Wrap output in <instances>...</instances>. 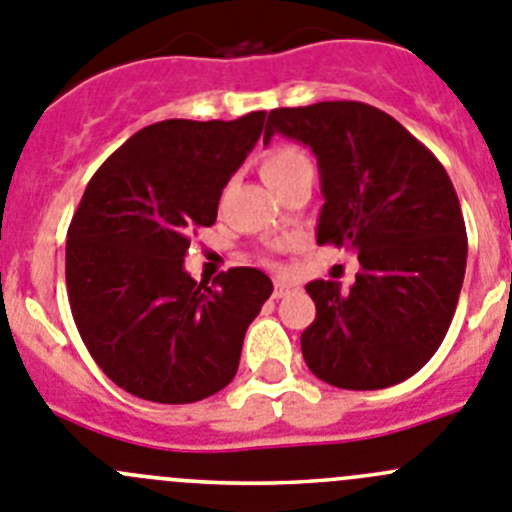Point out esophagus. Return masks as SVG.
<instances>
[{"instance_id": "obj_1", "label": "esophagus", "mask_w": 512, "mask_h": 512, "mask_svg": "<svg viewBox=\"0 0 512 512\" xmlns=\"http://www.w3.org/2000/svg\"><path fill=\"white\" fill-rule=\"evenodd\" d=\"M290 293H298V285L278 280V283H275V290H272V298H285V295H290Z\"/></svg>"}]
</instances>
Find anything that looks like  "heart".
I'll use <instances>...</instances> for the list:
<instances>
[{"mask_svg": "<svg viewBox=\"0 0 512 512\" xmlns=\"http://www.w3.org/2000/svg\"><path fill=\"white\" fill-rule=\"evenodd\" d=\"M260 174L275 191L285 189L300 176L313 174V164L298 146L290 143H275L260 156Z\"/></svg>", "mask_w": 512, "mask_h": 512, "instance_id": "obj_1", "label": "heart"}]
</instances>
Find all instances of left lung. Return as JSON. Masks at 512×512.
I'll list each match as a JSON object with an SVG mask.
<instances>
[{
	"label": "left lung",
	"instance_id": "left-lung-1",
	"mask_svg": "<svg viewBox=\"0 0 512 512\" xmlns=\"http://www.w3.org/2000/svg\"><path fill=\"white\" fill-rule=\"evenodd\" d=\"M272 133L313 148L326 204L318 245L356 252L351 290L305 285L315 321L300 336L308 369L338 389H386L437 353L460 300L467 232L437 156L389 113L358 100L275 108Z\"/></svg>",
	"mask_w": 512,
	"mask_h": 512
}]
</instances>
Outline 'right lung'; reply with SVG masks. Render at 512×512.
<instances>
[{"mask_svg":"<svg viewBox=\"0 0 512 512\" xmlns=\"http://www.w3.org/2000/svg\"><path fill=\"white\" fill-rule=\"evenodd\" d=\"M265 111L133 133L85 186L65 245L75 326L103 374L138 399L191 404L229 384L272 280L232 267L212 285L184 270L189 237L217 222L229 176Z\"/></svg>","mask_w":512,"mask_h":512,"instance_id":"obj_1","label":"right lung"}]
</instances>
